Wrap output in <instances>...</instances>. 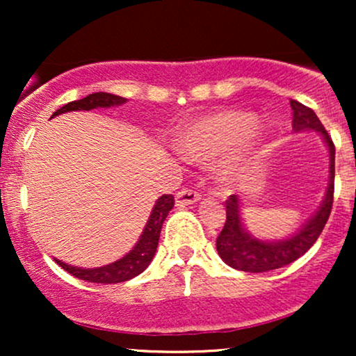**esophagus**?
I'll list each match as a JSON object with an SVG mask.
<instances>
[{"instance_id":"34e87169","label":"esophagus","mask_w":356,"mask_h":356,"mask_svg":"<svg viewBox=\"0 0 356 356\" xmlns=\"http://www.w3.org/2000/svg\"><path fill=\"white\" fill-rule=\"evenodd\" d=\"M199 199H201V194H199V192H195V191H192V189H182V191H179L177 194H175V204H177V206H181V207L197 202Z\"/></svg>"}]
</instances>
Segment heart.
I'll list each match as a JSON object with an SVG mask.
<instances>
[{
    "mask_svg": "<svg viewBox=\"0 0 356 356\" xmlns=\"http://www.w3.org/2000/svg\"><path fill=\"white\" fill-rule=\"evenodd\" d=\"M259 129L256 115L239 110H219L189 122L175 136V145L194 161H207L251 138Z\"/></svg>",
    "mask_w": 356,
    "mask_h": 356,
    "instance_id": "1",
    "label": "heart"
}]
</instances>
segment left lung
I'll list each match as a JSON object with an SVG mask.
<instances>
[{
	"label": "left lung",
	"mask_w": 356,
	"mask_h": 356,
	"mask_svg": "<svg viewBox=\"0 0 356 356\" xmlns=\"http://www.w3.org/2000/svg\"><path fill=\"white\" fill-rule=\"evenodd\" d=\"M293 108V130L301 132H318L326 145L330 157L328 186L318 209L301 224V227L283 239H261L248 229L241 211V199L231 195L226 202V224L220 231L216 249L220 259L227 266L244 273H266L283 268L301 257L320 238L323 227L330 218L333 204L334 182V145L320 118L312 108L305 107L296 100H289Z\"/></svg>",
	"instance_id": "obj_1"
}]
</instances>
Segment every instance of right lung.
Listing matches in <instances>:
<instances>
[{
  "label": "right lung",
  "mask_w": 356,
  "mask_h": 356,
  "mask_svg": "<svg viewBox=\"0 0 356 356\" xmlns=\"http://www.w3.org/2000/svg\"><path fill=\"white\" fill-rule=\"evenodd\" d=\"M127 99L124 97L113 95V93L107 92H95L90 93L81 100L70 102V104L63 105V107L56 110L53 113V117L60 115V113L67 112H88L93 108H110V107H118V105H124ZM174 207V197L170 194H164L157 199L154 204L152 211H150L149 219L142 231L140 238L136 243V246L130 249L127 254H124L120 259L113 261L110 264H104L99 268H79L72 266V264L63 263V261L56 259L58 266H61L65 271H68L79 280L88 281V283H100V284H113V283H122V281H129L132 277H136L144 273L147 266L152 263L155 251H157L159 238H161V229L162 224L167 216H169L170 209Z\"/></svg>",
  "instance_id": "add662e5"
}]
</instances>
